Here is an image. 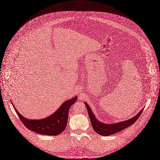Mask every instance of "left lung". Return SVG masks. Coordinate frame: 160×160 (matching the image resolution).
<instances>
[{
  "label": "left lung",
  "instance_id": "1",
  "mask_svg": "<svg viewBox=\"0 0 160 160\" xmlns=\"http://www.w3.org/2000/svg\"><path fill=\"white\" fill-rule=\"evenodd\" d=\"M85 105L87 108L88 112L91 123L93 129L96 133H98V134L102 136H109L113 135L119 132H121V130L126 128L127 127L132 125L138 120V119L139 118L141 113L142 112V111L144 110L142 109L135 117L127 121L118 122V123H114V124L112 123L105 124V123H103L99 122L98 120L95 118L92 111L91 110L89 105L86 103V102H85Z\"/></svg>",
  "mask_w": 160,
  "mask_h": 160
}]
</instances>
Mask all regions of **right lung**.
<instances>
[{
	"mask_svg": "<svg viewBox=\"0 0 160 160\" xmlns=\"http://www.w3.org/2000/svg\"><path fill=\"white\" fill-rule=\"evenodd\" d=\"M77 100V97L75 96L66 101L52 115L40 120H31L25 118L15 109L14 106L13 107L20 120L28 129L41 135L56 136L58 135L65 130L68 123L69 108Z\"/></svg>",
	"mask_w": 160,
	"mask_h": 160,
	"instance_id": "1",
	"label": "right lung"
}]
</instances>
